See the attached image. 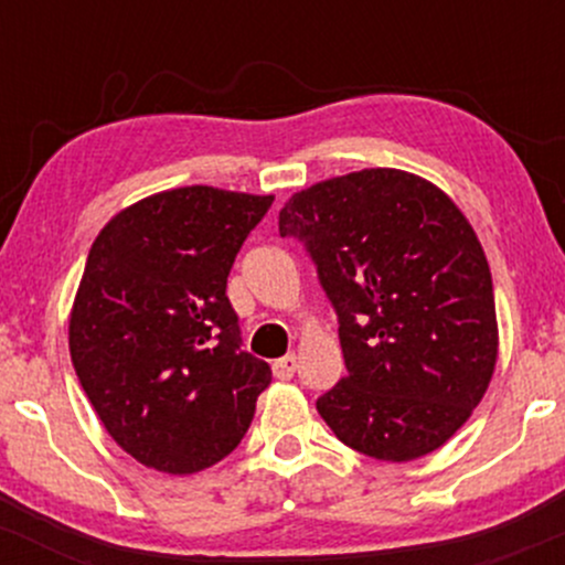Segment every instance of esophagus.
Instances as JSON below:
<instances>
[{
  "instance_id": "esophagus-1",
  "label": "esophagus",
  "mask_w": 565,
  "mask_h": 565,
  "mask_svg": "<svg viewBox=\"0 0 565 565\" xmlns=\"http://www.w3.org/2000/svg\"><path fill=\"white\" fill-rule=\"evenodd\" d=\"M295 372H297V355L295 353H289V355H284V359L274 361L276 380H291V377H295Z\"/></svg>"
}]
</instances>
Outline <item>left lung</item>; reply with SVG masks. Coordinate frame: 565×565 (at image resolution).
Instances as JSON below:
<instances>
[{
    "instance_id": "obj_1",
    "label": "left lung",
    "mask_w": 565,
    "mask_h": 565,
    "mask_svg": "<svg viewBox=\"0 0 565 565\" xmlns=\"http://www.w3.org/2000/svg\"><path fill=\"white\" fill-rule=\"evenodd\" d=\"M278 233L305 244L340 323L348 374L316 401L350 449L412 462L481 404L497 364L483 246L425 178L361 170L295 193Z\"/></svg>"
}]
</instances>
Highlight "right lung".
Here are the masks:
<instances>
[{"mask_svg": "<svg viewBox=\"0 0 565 565\" xmlns=\"http://www.w3.org/2000/svg\"><path fill=\"white\" fill-rule=\"evenodd\" d=\"M274 196L185 185L97 233L68 319L89 404L146 468L191 476L242 444L270 366L242 350L228 274Z\"/></svg>", "mask_w": 565, "mask_h": 565, "instance_id": "add662e5", "label": "right lung"}]
</instances>
